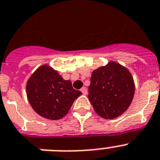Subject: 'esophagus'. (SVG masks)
<instances>
[{"mask_svg": "<svg viewBox=\"0 0 160 160\" xmlns=\"http://www.w3.org/2000/svg\"><path fill=\"white\" fill-rule=\"evenodd\" d=\"M81 91H82V93L83 95H87V88H86L85 87L82 88Z\"/></svg>", "mask_w": 160, "mask_h": 160, "instance_id": "34e87169", "label": "esophagus"}]
</instances>
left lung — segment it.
<instances>
[{
    "label": "left lung",
    "instance_id": "1",
    "mask_svg": "<svg viewBox=\"0 0 160 160\" xmlns=\"http://www.w3.org/2000/svg\"><path fill=\"white\" fill-rule=\"evenodd\" d=\"M88 91V98L95 112L104 119H114L129 107L135 86L126 68L110 61L92 72Z\"/></svg>",
    "mask_w": 160,
    "mask_h": 160
}]
</instances>
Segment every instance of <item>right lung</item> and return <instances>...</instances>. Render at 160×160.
<instances>
[{
  "label": "right lung",
  "mask_w": 160,
  "mask_h": 160,
  "mask_svg": "<svg viewBox=\"0 0 160 160\" xmlns=\"http://www.w3.org/2000/svg\"><path fill=\"white\" fill-rule=\"evenodd\" d=\"M80 91L73 89L69 80H64L57 71L43 65L27 83V95L32 108L49 120H59L69 112Z\"/></svg>",
  "instance_id": "obj_1"
}]
</instances>
